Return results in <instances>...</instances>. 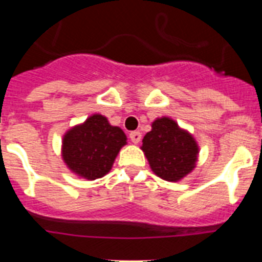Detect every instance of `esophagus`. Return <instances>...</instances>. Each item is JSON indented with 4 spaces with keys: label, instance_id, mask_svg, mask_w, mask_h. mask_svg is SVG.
<instances>
[{
    "label": "esophagus",
    "instance_id": "34e87169",
    "mask_svg": "<svg viewBox=\"0 0 262 262\" xmlns=\"http://www.w3.org/2000/svg\"><path fill=\"white\" fill-rule=\"evenodd\" d=\"M129 139H131V142L134 144H138L140 142V139H142V134L139 133V131H133V133L129 134Z\"/></svg>",
    "mask_w": 262,
    "mask_h": 262
}]
</instances>
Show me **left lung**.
Masks as SVG:
<instances>
[{"mask_svg": "<svg viewBox=\"0 0 262 262\" xmlns=\"http://www.w3.org/2000/svg\"><path fill=\"white\" fill-rule=\"evenodd\" d=\"M142 151L152 172L165 181H181L195 168L200 147L189 131L169 117L156 118L143 138Z\"/></svg>", "mask_w": 262, "mask_h": 262, "instance_id": "obj_1", "label": "left lung"}]
</instances>
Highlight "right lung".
Masks as SVG:
<instances>
[{
	"label": "right lung",
	"instance_id": "1",
	"mask_svg": "<svg viewBox=\"0 0 262 262\" xmlns=\"http://www.w3.org/2000/svg\"><path fill=\"white\" fill-rule=\"evenodd\" d=\"M126 144L122 128L111 126L103 115L93 114L67 131L61 156L72 173L92 181L110 172L120 148Z\"/></svg>",
	"mask_w": 262,
	"mask_h": 262
}]
</instances>
